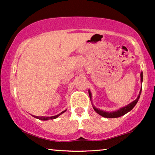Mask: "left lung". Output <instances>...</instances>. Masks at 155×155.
Returning a JSON list of instances; mask_svg holds the SVG:
<instances>
[{"instance_id": "8db88e82", "label": "left lung", "mask_w": 155, "mask_h": 155, "mask_svg": "<svg viewBox=\"0 0 155 155\" xmlns=\"http://www.w3.org/2000/svg\"><path fill=\"white\" fill-rule=\"evenodd\" d=\"M140 78H141L140 81H141V84H142V80H143V74H142V72H141V74H140ZM141 91H142V87H141V90H140V91L139 93V95H138L137 98H136L135 101H133V102H131L130 104L127 105V106H125L124 107H122V108H119L118 110H117L110 111V112H109V111L103 110H101V109H99V108H96V107L94 106V105H93V104H92L93 108H94V110L96 111V112L98 113V114L101 115L102 117H108V118H115V117H121L122 115H124L125 114H126V113L130 112V111L132 109H133L134 107L135 106V105L137 104L138 100H139V98H140V94H141ZM88 94H89L90 99L91 100L92 95H91V91H90V90H88Z\"/></svg>"}]
</instances>
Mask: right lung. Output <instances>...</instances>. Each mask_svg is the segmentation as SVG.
<instances>
[{
	"mask_svg": "<svg viewBox=\"0 0 155 155\" xmlns=\"http://www.w3.org/2000/svg\"><path fill=\"white\" fill-rule=\"evenodd\" d=\"M67 110H64V111H62V112L61 113H59V114H58V115H54V116H51V117H46V116H36V115H32L33 117H35V118H38V119H39V120H52V119H55V118H57V117H58L59 115H61L62 114V113H64L65 112V111Z\"/></svg>",
	"mask_w": 155,
	"mask_h": 155,
	"instance_id": "1",
	"label": "right lung"
}]
</instances>
